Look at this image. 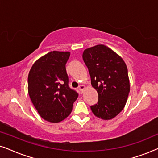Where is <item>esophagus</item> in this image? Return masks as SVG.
I'll return each mask as SVG.
<instances>
[{
  "instance_id": "34e87169",
  "label": "esophagus",
  "mask_w": 158,
  "mask_h": 158,
  "mask_svg": "<svg viewBox=\"0 0 158 158\" xmlns=\"http://www.w3.org/2000/svg\"><path fill=\"white\" fill-rule=\"evenodd\" d=\"M84 89H85V85H81L78 87V90L81 94H83Z\"/></svg>"
}]
</instances>
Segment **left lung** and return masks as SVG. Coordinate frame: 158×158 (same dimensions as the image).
I'll return each mask as SVG.
<instances>
[{
    "label": "left lung",
    "instance_id": "1",
    "mask_svg": "<svg viewBox=\"0 0 158 158\" xmlns=\"http://www.w3.org/2000/svg\"><path fill=\"white\" fill-rule=\"evenodd\" d=\"M83 59L89 71L91 85L98 100L90 106L97 117L111 119L124 109L130 90L126 64L117 54L103 44L84 50Z\"/></svg>",
    "mask_w": 158,
    "mask_h": 158
}]
</instances>
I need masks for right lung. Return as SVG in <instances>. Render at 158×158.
I'll return each instance as SVG.
<instances>
[{
    "mask_svg": "<svg viewBox=\"0 0 158 158\" xmlns=\"http://www.w3.org/2000/svg\"><path fill=\"white\" fill-rule=\"evenodd\" d=\"M69 52L52 51L34 62L28 76V91L41 117L57 123L70 115L78 94L69 86L65 64Z\"/></svg>",
    "mask_w": 158,
    "mask_h": 158,
    "instance_id": "add662e5",
    "label": "right lung"
}]
</instances>
